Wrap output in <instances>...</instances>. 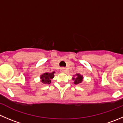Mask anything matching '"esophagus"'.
Instances as JSON below:
<instances>
[{"label":"esophagus","instance_id":"esophagus-1","mask_svg":"<svg viewBox=\"0 0 123 123\" xmlns=\"http://www.w3.org/2000/svg\"><path fill=\"white\" fill-rule=\"evenodd\" d=\"M66 69L65 68H61V71L62 73H66Z\"/></svg>","mask_w":123,"mask_h":123}]
</instances>
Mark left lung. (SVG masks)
<instances>
[{"label":"left lung","mask_w":123,"mask_h":123,"mask_svg":"<svg viewBox=\"0 0 123 123\" xmlns=\"http://www.w3.org/2000/svg\"><path fill=\"white\" fill-rule=\"evenodd\" d=\"M76 77H73L72 79L74 80V83L76 85L77 84H80L82 82L83 79V77L82 75L80 74H76Z\"/></svg>","instance_id":"1"}]
</instances>
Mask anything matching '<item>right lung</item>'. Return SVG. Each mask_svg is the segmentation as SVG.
<instances>
[{
  "label": "right lung",
  "instance_id": "obj_1",
  "mask_svg": "<svg viewBox=\"0 0 123 123\" xmlns=\"http://www.w3.org/2000/svg\"><path fill=\"white\" fill-rule=\"evenodd\" d=\"M55 73V71L52 73L46 72L41 74L40 77L41 79V82L44 84H50L51 83V80L54 77Z\"/></svg>",
  "mask_w": 123,
  "mask_h": 123
}]
</instances>
